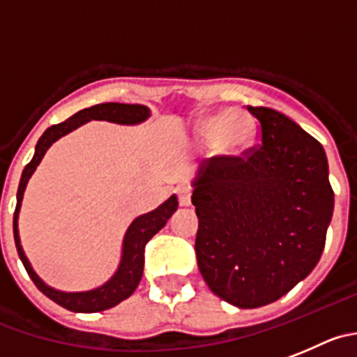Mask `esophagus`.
I'll return each mask as SVG.
<instances>
[{"label":"esophagus","mask_w":357,"mask_h":357,"mask_svg":"<svg viewBox=\"0 0 357 357\" xmlns=\"http://www.w3.org/2000/svg\"><path fill=\"white\" fill-rule=\"evenodd\" d=\"M178 201L179 206H190V202H192V190L188 186H178Z\"/></svg>","instance_id":"34e87169"}]
</instances>
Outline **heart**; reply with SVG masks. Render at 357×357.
Segmentation results:
<instances>
[{"label":"heart","mask_w":357,"mask_h":357,"mask_svg":"<svg viewBox=\"0 0 357 357\" xmlns=\"http://www.w3.org/2000/svg\"><path fill=\"white\" fill-rule=\"evenodd\" d=\"M257 119L245 109H227L202 118L194 137L201 148H216L220 155L238 156L255 144Z\"/></svg>","instance_id":"obj_1"}]
</instances>
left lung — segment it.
Listing matches in <instances>:
<instances>
[{"instance_id":"8db88e82","label":"left lung","mask_w":357,"mask_h":357,"mask_svg":"<svg viewBox=\"0 0 357 357\" xmlns=\"http://www.w3.org/2000/svg\"><path fill=\"white\" fill-rule=\"evenodd\" d=\"M248 111L262 144L245 158L208 160L192 183L199 269L238 308L269 305L312 273L335 206L321 142L275 109Z\"/></svg>"}]
</instances>
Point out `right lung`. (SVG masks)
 <instances>
[{
  "label": "right lung",
  "instance_id": "add662e5",
  "mask_svg": "<svg viewBox=\"0 0 357 357\" xmlns=\"http://www.w3.org/2000/svg\"><path fill=\"white\" fill-rule=\"evenodd\" d=\"M151 116L146 105L141 103H118V102H107L98 103L93 107L82 109V111L75 112L72 118L66 121L59 123V125H52L43 132L42 137L38 139L35 146V155H33L31 162L28 163L22 171L21 183H19L17 190V206H15V213H13V238H15V246H17V254L21 257L22 264H24L26 271H28L29 278L35 282L38 291L58 303L63 308L70 310V312H77V314H93V312H102V310H109L116 306L118 303L125 301L126 298L133 294V291L137 289L139 282L142 278V271H144V246L163 225L167 224V220L171 218L172 213L178 209V197L171 195L167 201L160 204L158 208L153 209L151 213L137 216L132 224L128 225L123 238L121 246V259H119V266L114 271V275L100 287L91 289V291L82 292H65L58 291V289L51 287L40 278L35 273V269L29 264L28 257H26L24 250H22L21 238H19V213H21L22 197H24V190L28 185L29 178L33 172L36 171L38 163L42 162L43 155L47 153V149L54 144L58 139H61L66 133L73 132L75 128L82 126L84 123L96 119V121H111L118 123V125H139V123L146 121Z\"/></svg>",
  "mask_w": 357,
  "mask_h": 357
}]
</instances>
